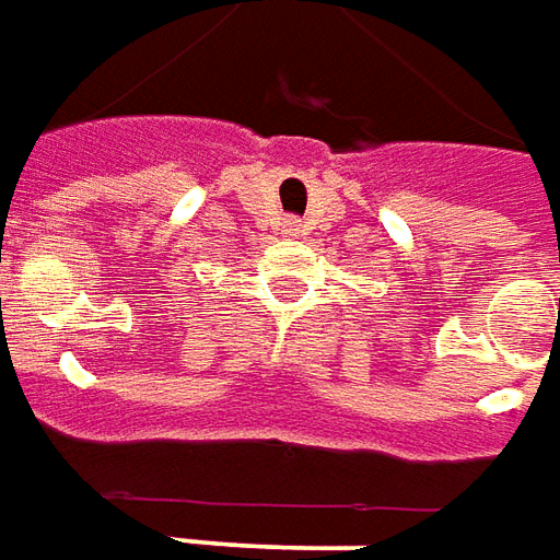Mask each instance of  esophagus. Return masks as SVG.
<instances>
[{
    "label": "esophagus",
    "mask_w": 560,
    "mask_h": 560,
    "mask_svg": "<svg viewBox=\"0 0 560 560\" xmlns=\"http://www.w3.org/2000/svg\"><path fill=\"white\" fill-rule=\"evenodd\" d=\"M287 232H289V235H299V223H295V220H289Z\"/></svg>",
    "instance_id": "1"
}]
</instances>
